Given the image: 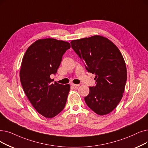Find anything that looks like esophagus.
Masks as SVG:
<instances>
[{"label": "esophagus", "instance_id": "34e87169", "mask_svg": "<svg viewBox=\"0 0 148 148\" xmlns=\"http://www.w3.org/2000/svg\"><path fill=\"white\" fill-rule=\"evenodd\" d=\"M71 85L72 86H74L75 88H77V87L79 86V85L74 84V83H71Z\"/></svg>", "mask_w": 148, "mask_h": 148}]
</instances>
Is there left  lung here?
I'll return each instance as SVG.
<instances>
[{
	"label": "left lung",
	"instance_id": "left-lung-1",
	"mask_svg": "<svg viewBox=\"0 0 148 148\" xmlns=\"http://www.w3.org/2000/svg\"><path fill=\"white\" fill-rule=\"evenodd\" d=\"M71 44L88 71L95 75L96 85L89 87L85 97L86 105L98 115L110 113L123 97L127 80L125 62L119 49L99 35L73 40Z\"/></svg>",
	"mask_w": 148,
	"mask_h": 148
}]
</instances>
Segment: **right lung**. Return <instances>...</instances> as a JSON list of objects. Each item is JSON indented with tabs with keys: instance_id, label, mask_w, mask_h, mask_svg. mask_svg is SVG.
<instances>
[{
	"instance_id": "right-lung-1",
	"label": "right lung",
	"mask_w": 148,
	"mask_h": 148,
	"mask_svg": "<svg viewBox=\"0 0 148 148\" xmlns=\"http://www.w3.org/2000/svg\"><path fill=\"white\" fill-rule=\"evenodd\" d=\"M70 47L69 43L55 38L39 39L23 57L20 79L23 91L35 110L46 118L55 117L65 108L70 85L52 83L50 75L57 73Z\"/></svg>"
}]
</instances>
